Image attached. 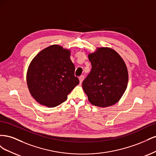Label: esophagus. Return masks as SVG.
<instances>
[{
	"label": "esophagus",
	"mask_w": 156,
	"mask_h": 156,
	"mask_svg": "<svg viewBox=\"0 0 156 156\" xmlns=\"http://www.w3.org/2000/svg\"><path fill=\"white\" fill-rule=\"evenodd\" d=\"M84 79V77L83 75H81V76H80V77H79V82H80V84H81V83H83V81Z\"/></svg>",
	"instance_id": "1"
}]
</instances>
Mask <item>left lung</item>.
Instances as JSON below:
<instances>
[{"mask_svg": "<svg viewBox=\"0 0 156 156\" xmlns=\"http://www.w3.org/2000/svg\"><path fill=\"white\" fill-rule=\"evenodd\" d=\"M88 57L92 69L82 87L88 101L99 107L116 104L123 96L128 83V72L123 58L110 48H97Z\"/></svg>", "mask_w": 156, "mask_h": 156, "instance_id": "8db88e82", "label": "left lung"}]
</instances>
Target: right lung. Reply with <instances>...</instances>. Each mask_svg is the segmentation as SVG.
I'll return each instance as SVG.
<instances>
[{
	"label": "right lung",
	"instance_id": "add662e5",
	"mask_svg": "<svg viewBox=\"0 0 156 156\" xmlns=\"http://www.w3.org/2000/svg\"><path fill=\"white\" fill-rule=\"evenodd\" d=\"M70 55L69 49L52 45L32 60L27 72V83L31 96L40 105L48 107L60 105L79 84Z\"/></svg>",
	"mask_w": 156,
	"mask_h": 156
}]
</instances>
